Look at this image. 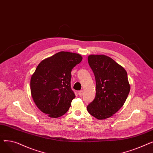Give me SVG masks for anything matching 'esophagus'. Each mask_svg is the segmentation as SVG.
Masks as SVG:
<instances>
[{"label":"esophagus","instance_id":"esophagus-1","mask_svg":"<svg viewBox=\"0 0 153 153\" xmlns=\"http://www.w3.org/2000/svg\"><path fill=\"white\" fill-rule=\"evenodd\" d=\"M78 94H79V95L80 96V97H82V96L83 95V90H81V91H79Z\"/></svg>","mask_w":153,"mask_h":153}]
</instances>
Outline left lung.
<instances>
[{
    "mask_svg": "<svg viewBox=\"0 0 153 153\" xmlns=\"http://www.w3.org/2000/svg\"><path fill=\"white\" fill-rule=\"evenodd\" d=\"M88 62L95 76L96 94L87 111L98 120L108 118L122 107L129 94L127 72L105 55H89Z\"/></svg>",
    "mask_w": 153,
    "mask_h": 153,
    "instance_id": "8db88e82",
    "label": "left lung"
}]
</instances>
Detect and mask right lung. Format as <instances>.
Segmentation results:
<instances>
[{
	"mask_svg": "<svg viewBox=\"0 0 153 153\" xmlns=\"http://www.w3.org/2000/svg\"><path fill=\"white\" fill-rule=\"evenodd\" d=\"M82 59L79 54L61 51L43 60L31 76L32 98L48 117L58 118L68 111L76 97L71 87V71Z\"/></svg>",
	"mask_w": 153,
	"mask_h": 153,
	"instance_id": "obj_1",
	"label": "right lung"
}]
</instances>
